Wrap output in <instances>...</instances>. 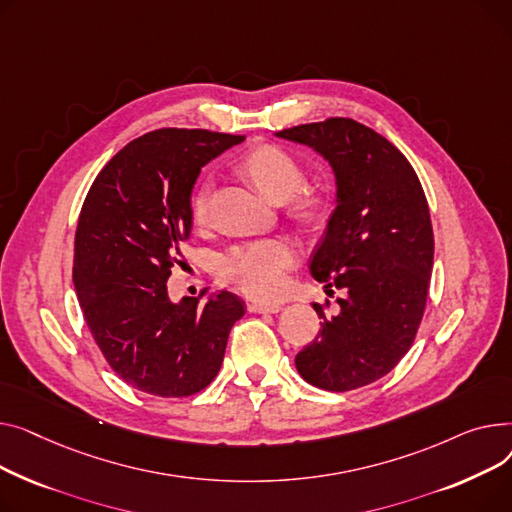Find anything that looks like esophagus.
Instances as JSON below:
<instances>
[{
  "label": "esophagus",
  "instance_id": "34e87169",
  "mask_svg": "<svg viewBox=\"0 0 512 512\" xmlns=\"http://www.w3.org/2000/svg\"><path fill=\"white\" fill-rule=\"evenodd\" d=\"M283 306L281 304H262V302H250L248 310L254 314H277Z\"/></svg>",
  "mask_w": 512,
  "mask_h": 512
}]
</instances>
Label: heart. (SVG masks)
Segmentation results:
<instances>
[{
    "instance_id": "heart-1",
    "label": "heart",
    "mask_w": 512,
    "mask_h": 512,
    "mask_svg": "<svg viewBox=\"0 0 512 512\" xmlns=\"http://www.w3.org/2000/svg\"><path fill=\"white\" fill-rule=\"evenodd\" d=\"M242 169L252 182L275 202L288 200L289 213L299 221H318L326 215L330 196L318 186H304V171L285 148L262 144L242 159ZM192 217L206 223L210 184L202 182L192 194ZM295 260V250L285 239H258L235 246L219 258V275L256 299L275 297L285 287V273Z\"/></svg>"
}]
</instances>
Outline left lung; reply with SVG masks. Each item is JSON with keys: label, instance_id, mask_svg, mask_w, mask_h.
<instances>
[{"label": "left lung", "instance_id": "left-lung-1", "mask_svg": "<svg viewBox=\"0 0 512 512\" xmlns=\"http://www.w3.org/2000/svg\"><path fill=\"white\" fill-rule=\"evenodd\" d=\"M308 144L337 175V208L310 273L345 289L341 312L314 304L318 337L295 355L302 378L345 393L393 370L422 324L434 264V231L419 177L401 150L349 117L277 132Z\"/></svg>", "mask_w": 512, "mask_h": 512}]
</instances>
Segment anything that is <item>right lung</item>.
Returning <instances> with one entry per match:
<instances>
[{"label": "right lung", "mask_w": 512, "mask_h": 512, "mask_svg": "<svg viewBox=\"0 0 512 512\" xmlns=\"http://www.w3.org/2000/svg\"><path fill=\"white\" fill-rule=\"evenodd\" d=\"M242 140L210 130L148 132L119 150L84 198L72 270L78 302L111 370L142 393H200L219 374L229 330L246 312L229 291L204 289L182 304L167 295L190 237L200 167Z\"/></svg>", "instance_id": "obj_1"}]
</instances>
